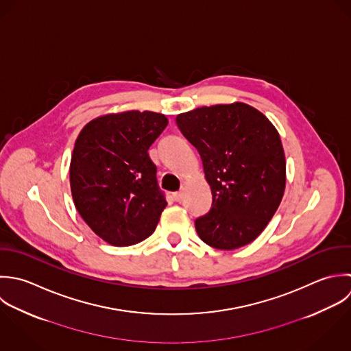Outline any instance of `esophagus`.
I'll use <instances>...</instances> for the list:
<instances>
[{
  "mask_svg": "<svg viewBox=\"0 0 351 351\" xmlns=\"http://www.w3.org/2000/svg\"><path fill=\"white\" fill-rule=\"evenodd\" d=\"M182 192H176V193H173V199H174V202H181L182 200Z\"/></svg>",
  "mask_w": 351,
  "mask_h": 351,
  "instance_id": "34e87169",
  "label": "esophagus"
}]
</instances>
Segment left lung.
Here are the masks:
<instances>
[{"label":"left lung","instance_id":"left-lung-1","mask_svg":"<svg viewBox=\"0 0 351 351\" xmlns=\"http://www.w3.org/2000/svg\"><path fill=\"white\" fill-rule=\"evenodd\" d=\"M211 188V210L195 221L207 245L233 250L254 241L276 213L286 186L280 136L257 109L234 102L178 114Z\"/></svg>","mask_w":351,"mask_h":351}]
</instances>
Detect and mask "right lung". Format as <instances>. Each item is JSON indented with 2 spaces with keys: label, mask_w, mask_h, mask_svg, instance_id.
<instances>
[{
  "label": "right lung",
  "mask_w": 351,
  "mask_h": 351,
  "mask_svg": "<svg viewBox=\"0 0 351 351\" xmlns=\"http://www.w3.org/2000/svg\"><path fill=\"white\" fill-rule=\"evenodd\" d=\"M167 123L155 112L112 113L90 121L76 138L69 167L73 203L90 229L110 245L148 238L167 206L148 156Z\"/></svg>",
  "instance_id": "obj_1"
}]
</instances>
